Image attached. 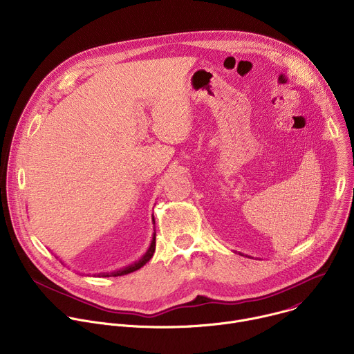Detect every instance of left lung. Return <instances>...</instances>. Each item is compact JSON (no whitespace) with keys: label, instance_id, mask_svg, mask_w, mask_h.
<instances>
[{"label":"left lung","instance_id":"1","mask_svg":"<svg viewBox=\"0 0 354 354\" xmlns=\"http://www.w3.org/2000/svg\"><path fill=\"white\" fill-rule=\"evenodd\" d=\"M239 255H242V254H239ZM248 258H249V257H248Z\"/></svg>","mask_w":354,"mask_h":354}]
</instances>
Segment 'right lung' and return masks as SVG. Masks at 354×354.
I'll return each instance as SVG.
<instances>
[{
    "mask_svg": "<svg viewBox=\"0 0 354 354\" xmlns=\"http://www.w3.org/2000/svg\"><path fill=\"white\" fill-rule=\"evenodd\" d=\"M153 224H156V220H154V214H153ZM156 231V230H154ZM156 252V232L153 234V239H151V243L148 246V249L145 250V254L138 259L134 263L126 266V268H122L119 270H115V272H111V273H99V274H93V276H97V277H118V276H123V274H129L131 272H136L140 268H142L151 258H153Z\"/></svg>",
    "mask_w": 354,
    "mask_h": 354,
    "instance_id": "obj_1",
    "label": "right lung"
}]
</instances>
